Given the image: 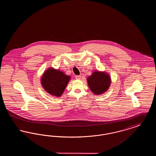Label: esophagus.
Returning a JSON list of instances; mask_svg holds the SVG:
<instances>
[{
    "mask_svg": "<svg viewBox=\"0 0 156 156\" xmlns=\"http://www.w3.org/2000/svg\"><path fill=\"white\" fill-rule=\"evenodd\" d=\"M75 78L76 80H80L81 78V75H76L75 76Z\"/></svg>",
    "mask_w": 156,
    "mask_h": 156,
    "instance_id": "esophagus-1",
    "label": "esophagus"
}]
</instances>
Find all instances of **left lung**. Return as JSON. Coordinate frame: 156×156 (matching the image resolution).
<instances>
[{
    "label": "left lung",
    "instance_id": "1",
    "mask_svg": "<svg viewBox=\"0 0 156 156\" xmlns=\"http://www.w3.org/2000/svg\"><path fill=\"white\" fill-rule=\"evenodd\" d=\"M87 80L90 89L95 95L101 94L106 92L111 82L108 75L98 71L94 72L88 78Z\"/></svg>",
    "mask_w": 156,
    "mask_h": 156
}]
</instances>
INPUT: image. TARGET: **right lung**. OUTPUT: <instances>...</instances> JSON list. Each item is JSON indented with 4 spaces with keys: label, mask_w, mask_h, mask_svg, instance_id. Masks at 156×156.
Instances as JSON below:
<instances>
[{
    "label": "right lung",
    "mask_w": 156,
    "mask_h": 156,
    "mask_svg": "<svg viewBox=\"0 0 156 156\" xmlns=\"http://www.w3.org/2000/svg\"><path fill=\"white\" fill-rule=\"evenodd\" d=\"M70 76L62 72L50 68L41 78V83L45 91L52 95L60 97L69 81Z\"/></svg>",
    "instance_id": "obj_1"
}]
</instances>
